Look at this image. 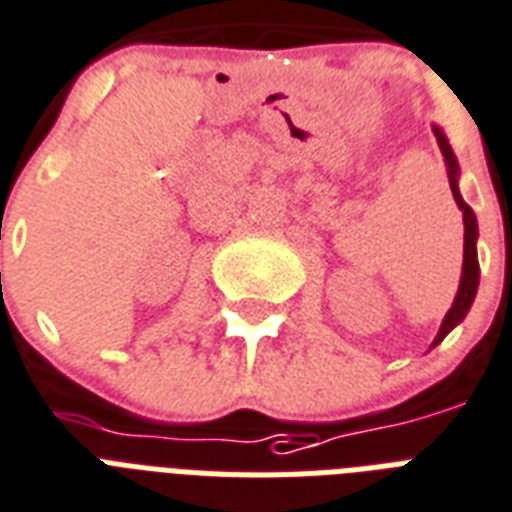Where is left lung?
Listing matches in <instances>:
<instances>
[{"label":"left lung","mask_w":512,"mask_h":512,"mask_svg":"<svg viewBox=\"0 0 512 512\" xmlns=\"http://www.w3.org/2000/svg\"><path fill=\"white\" fill-rule=\"evenodd\" d=\"M435 138H438V146H441V154H443V162H446V168H449V184H451V194H454V200H457L459 211H462V219H465V264H462V280H459V291H457V299L451 304V310L446 312V318H443V326L435 336V342H443L446 334H449L451 328L457 326L459 320L465 318L467 310H470V304L475 299V291H478V253H475V240H478V221H475V213L473 208L462 200V194L457 189V160H454V152H451L449 141L443 136L441 130L435 128Z\"/></svg>","instance_id":"left-lung-1"}]
</instances>
